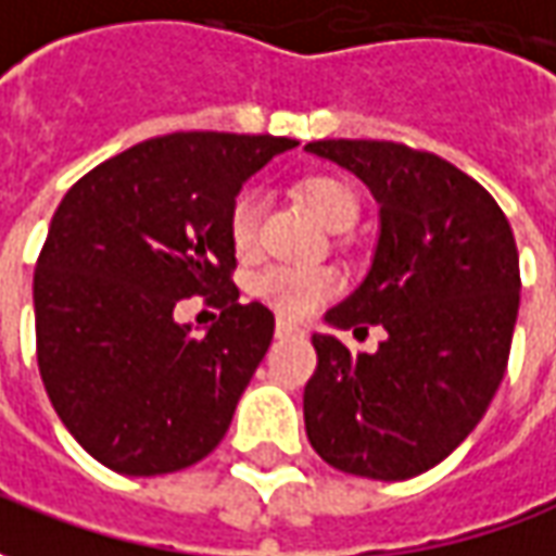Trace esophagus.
I'll use <instances>...</instances> for the list:
<instances>
[{
  "instance_id": "1",
  "label": "esophagus",
  "mask_w": 556,
  "mask_h": 556,
  "mask_svg": "<svg viewBox=\"0 0 556 556\" xmlns=\"http://www.w3.org/2000/svg\"><path fill=\"white\" fill-rule=\"evenodd\" d=\"M275 336H278V339H285V336H302V327H296L293 320L278 317V320H275Z\"/></svg>"
}]
</instances>
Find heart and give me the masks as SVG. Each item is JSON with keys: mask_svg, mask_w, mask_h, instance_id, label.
<instances>
[{"mask_svg": "<svg viewBox=\"0 0 556 556\" xmlns=\"http://www.w3.org/2000/svg\"><path fill=\"white\" fill-rule=\"evenodd\" d=\"M302 202L312 208L317 220L332 232L354 227L359 214L357 193L348 184L336 178H308L300 184ZM260 217H263V193L260 190H241L232 208H229V241L239 254H251L260 236ZM256 300L271 305L275 312L287 317H305L317 305L329 300L339 290V278L332 269H296V266H266L251 281Z\"/></svg>", "mask_w": 556, "mask_h": 556, "instance_id": "obj_1", "label": "heart"}]
</instances>
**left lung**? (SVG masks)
Listing matches in <instances>:
<instances>
[{"label":"left lung","mask_w":556,"mask_h":556,"mask_svg":"<svg viewBox=\"0 0 556 556\" xmlns=\"http://www.w3.org/2000/svg\"><path fill=\"white\" fill-rule=\"evenodd\" d=\"M305 151L357 175L378 202L372 266L324 320L388 332L375 354L312 336L305 432L348 476L405 481L476 430L503 381L520 305L515 236L496 199L442 156L363 139Z\"/></svg>","instance_id":"1"}]
</instances>
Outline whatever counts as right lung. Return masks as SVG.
Segmentation results:
<instances>
[{
	"instance_id": "add662e5",
	"label": "right lung",
	"mask_w": 556,
	"mask_h": 556,
	"mask_svg": "<svg viewBox=\"0 0 556 556\" xmlns=\"http://www.w3.org/2000/svg\"><path fill=\"white\" fill-rule=\"evenodd\" d=\"M300 141L172 132L87 172L53 212L33 278L38 372L78 445L121 476L208 457L266 357L275 317L229 281L241 184ZM212 295L202 337L174 305Z\"/></svg>"
}]
</instances>
